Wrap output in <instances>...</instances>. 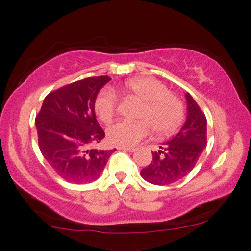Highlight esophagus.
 Here are the masks:
<instances>
[{
  "instance_id": "1",
  "label": "esophagus",
  "mask_w": 251,
  "mask_h": 251,
  "mask_svg": "<svg viewBox=\"0 0 251 251\" xmlns=\"http://www.w3.org/2000/svg\"><path fill=\"white\" fill-rule=\"evenodd\" d=\"M118 150L126 151V152H129V153H132V152H134V151H135L134 147H126V146H119Z\"/></svg>"
}]
</instances>
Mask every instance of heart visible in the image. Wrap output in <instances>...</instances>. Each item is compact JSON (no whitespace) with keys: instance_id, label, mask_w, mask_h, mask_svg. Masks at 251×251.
Masks as SVG:
<instances>
[{"instance_id":"b5f03b06","label":"heart","mask_w":251,"mask_h":251,"mask_svg":"<svg viewBox=\"0 0 251 251\" xmlns=\"http://www.w3.org/2000/svg\"><path fill=\"white\" fill-rule=\"evenodd\" d=\"M125 97H135L143 101L137 117L141 121H121L107 128L109 143L117 146H133L152 132L170 134L180 126L183 119V105L176 96L170 94L164 83L153 78H135L118 87ZM95 113L99 121L109 123L116 115L117 101L114 91L101 90L95 100Z\"/></svg>"}]
</instances>
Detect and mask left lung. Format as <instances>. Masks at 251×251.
Masks as SVG:
<instances>
[{
	"mask_svg": "<svg viewBox=\"0 0 251 251\" xmlns=\"http://www.w3.org/2000/svg\"><path fill=\"white\" fill-rule=\"evenodd\" d=\"M188 116L172 140L152 152L153 158L141 171L145 181L155 185H168L184 177L196 166L206 146V118L189 93L185 94Z\"/></svg>",
	"mask_w": 251,
	"mask_h": 251,
	"instance_id": "obj_1",
	"label": "left lung"
}]
</instances>
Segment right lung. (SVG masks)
Segmentation results:
<instances>
[{
    "instance_id": "add662e5",
    "label": "right lung",
    "mask_w": 251,
    "mask_h": 251,
    "mask_svg": "<svg viewBox=\"0 0 251 251\" xmlns=\"http://www.w3.org/2000/svg\"><path fill=\"white\" fill-rule=\"evenodd\" d=\"M108 75L89 77L47 95L35 117L39 149L59 176L70 183L97 180L115 150L90 149L105 137L95 114Z\"/></svg>"
}]
</instances>
